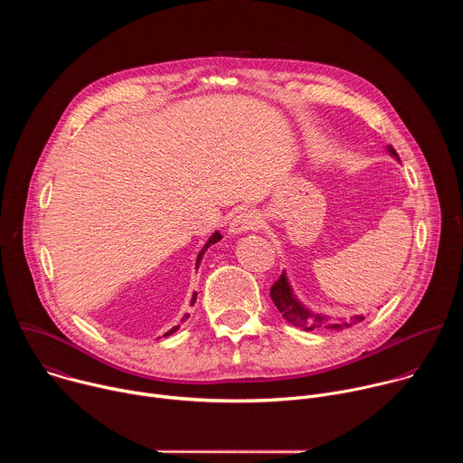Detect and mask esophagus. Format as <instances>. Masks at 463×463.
<instances>
[{
  "label": "esophagus",
  "mask_w": 463,
  "mask_h": 463,
  "mask_svg": "<svg viewBox=\"0 0 463 463\" xmlns=\"http://www.w3.org/2000/svg\"><path fill=\"white\" fill-rule=\"evenodd\" d=\"M260 223H261V220H260L258 213H254V211H241L229 223V234L236 236V234H243L247 231H254V229L260 227Z\"/></svg>",
  "instance_id": "34e87169"
}]
</instances>
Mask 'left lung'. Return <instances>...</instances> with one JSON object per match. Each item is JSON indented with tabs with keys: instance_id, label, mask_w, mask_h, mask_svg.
Listing matches in <instances>:
<instances>
[{
	"instance_id": "obj_1",
	"label": "left lung",
	"mask_w": 463,
	"mask_h": 463,
	"mask_svg": "<svg viewBox=\"0 0 463 463\" xmlns=\"http://www.w3.org/2000/svg\"><path fill=\"white\" fill-rule=\"evenodd\" d=\"M386 150L395 161H400L398 154H395V150L392 146H388ZM271 298H273L275 306L279 307V311L282 313V317L289 324H293L297 327H302V329H307V332H309V329H317V327H327V329H335V332H339V329L350 327V326H354V324H357L364 318L363 315H354L350 320H345V318L332 320L322 313H313L309 307H306L297 298V295H295V291H293V288L288 280L286 271L280 275V279L271 288Z\"/></svg>"
}]
</instances>
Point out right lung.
I'll use <instances>...</instances> for the list:
<instances>
[{"mask_svg": "<svg viewBox=\"0 0 463 463\" xmlns=\"http://www.w3.org/2000/svg\"><path fill=\"white\" fill-rule=\"evenodd\" d=\"M222 238H223V236H222V234H220V232H218V231H216V232H214V234H213V236H211V238H209V240H207V243H205V245H203V249H202V250H200V254H197V258H195V269H197V268H200V263H202V260H203V254H205V250H207V249H209V247H211V245H214V243H218V241H220V240H222ZM195 298H197V293H192V300H190V304H192V306H194V302H195ZM188 317H190V315H188V313H186V315H184V317H183V318H181V320H186V318H188ZM177 329H179V326H174V327H172V329H170V332H166V334H165V337H166V335H172V334H174V332H177Z\"/></svg>", "mask_w": 463, "mask_h": 463, "instance_id": "right-lung-1", "label": "right lung"}]
</instances>
